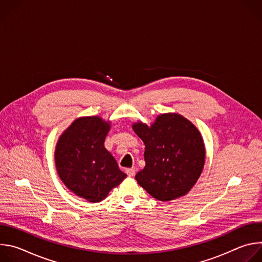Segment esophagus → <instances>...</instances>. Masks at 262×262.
Listing matches in <instances>:
<instances>
[{
  "mask_svg": "<svg viewBox=\"0 0 262 262\" xmlns=\"http://www.w3.org/2000/svg\"><path fill=\"white\" fill-rule=\"evenodd\" d=\"M126 174L129 176V177H133L135 176V173H136V169L135 168H129V169H126Z\"/></svg>",
  "mask_w": 262,
  "mask_h": 262,
  "instance_id": "obj_1",
  "label": "esophagus"
}]
</instances>
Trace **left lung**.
Wrapping results in <instances>:
<instances>
[{
    "mask_svg": "<svg viewBox=\"0 0 262 262\" xmlns=\"http://www.w3.org/2000/svg\"><path fill=\"white\" fill-rule=\"evenodd\" d=\"M133 129L145 144L146 165L137 173V182L163 202L188 194L205 163V145L199 129L177 113L161 114L150 125L135 122Z\"/></svg>",
    "mask_w": 262,
    "mask_h": 262,
    "instance_id": "1",
    "label": "left lung"
}]
</instances>
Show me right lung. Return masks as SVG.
Returning a JSON list of instances; mask_svg holds the SVG:
<instances>
[{"label":"right lung","instance_id":"add662e5","mask_svg":"<svg viewBox=\"0 0 262 262\" xmlns=\"http://www.w3.org/2000/svg\"><path fill=\"white\" fill-rule=\"evenodd\" d=\"M111 121L79 117L61 134L55 148L57 173L66 188L85 200L102 201L126 174L104 147Z\"/></svg>","mask_w":262,"mask_h":262}]
</instances>
